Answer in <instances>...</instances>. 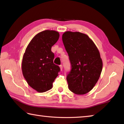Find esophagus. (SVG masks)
Returning <instances> with one entry per match:
<instances>
[{"instance_id":"1","label":"esophagus","mask_w":124,"mask_h":124,"mask_svg":"<svg viewBox=\"0 0 124 124\" xmlns=\"http://www.w3.org/2000/svg\"><path fill=\"white\" fill-rule=\"evenodd\" d=\"M60 70H62V65H60Z\"/></svg>"}]
</instances>
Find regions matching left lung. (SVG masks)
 I'll return each mask as SVG.
<instances>
[{
    "label": "left lung",
    "mask_w": 124,
    "mask_h": 124,
    "mask_svg": "<svg viewBox=\"0 0 124 124\" xmlns=\"http://www.w3.org/2000/svg\"><path fill=\"white\" fill-rule=\"evenodd\" d=\"M62 41L72 67L67 77L68 89L77 95H84L93 89L101 74L103 63L99 50L84 33L67 31Z\"/></svg>",
    "instance_id": "1"
}]
</instances>
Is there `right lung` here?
Returning a JSON list of instances; mask_svg holds the SVG:
<instances>
[{"label":"right lung","mask_w":124,"mask_h":124,"mask_svg":"<svg viewBox=\"0 0 124 124\" xmlns=\"http://www.w3.org/2000/svg\"><path fill=\"white\" fill-rule=\"evenodd\" d=\"M59 37L57 31H42L33 38L23 54V75L28 84L38 92L52 89L60 70L59 66L54 63V54L51 51V47Z\"/></svg>","instance_id":"1"}]
</instances>
